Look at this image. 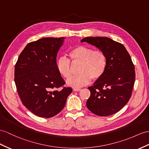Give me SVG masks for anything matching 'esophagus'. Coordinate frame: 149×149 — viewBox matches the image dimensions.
Instances as JSON below:
<instances>
[{"mask_svg":"<svg viewBox=\"0 0 149 149\" xmlns=\"http://www.w3.org/2000/svg\"><path fill=\"white\" fill-rule=\"evenodd\" d=\"M81 89L80 88H73V91H74V92H78V91H79V90H80Z\"/></svg>","mask_w":149,"mask_h":149,"instance_id":"1","label":"esophagus"}]
</instances>
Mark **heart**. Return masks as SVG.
Masks as SVG:
<instances>
[{"label":"heart","mask_w":149,"mask_h":149,"mask_svg":"<svg viewBox=\"0 0 149 149\" xmlns=\"http://www.w3.org/2000/svg\"><path fill=\"white\" fill-rule=\"evenodd\" d=\"M72 63L81 62L78 72L80 73L71 75L70 61L65 57H61L56 61L58 72L65 78H69L66 83L68 86L78 88L88 84L91 80H97L102 77L107 67V57L102 50H93L92 48L78 46L69 53Z\"/></svg>","instance_id":"heart-1"}]
</instances>
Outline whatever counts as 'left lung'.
Here are the masks:
<instances>
[{
    "label": "left lung",
    "instance_id": "8db88e82",
    "mask_svg": "<svg viewBox=\"0 0 149 149\" xmlns=\"http://www.w3.org/2000/svg\"><path fill=\"white\" fill-rule=\"evenodd\" d=\"M81 42H86L102 50L107 61L102 77L88 87L91 94L86 107L100 116L116 113L132 96L135 71L131 57L124 45L108 37H86Z\"/></svg>",
    "mask_w": 149,
    "mask_h": 149
}]
</instances>
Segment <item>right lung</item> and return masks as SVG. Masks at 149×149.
I'll list each match as a JSON object with an SVG mask.
<instances>
[{
    "mask_svg": "<svg viewBox=\"0 0 149 149\" xmlns=\"http://www.w3.org/2000/svg\"><path fill=\"white\" fill-rule=\"evenodd\" d=\"M64 37L43 38L29 43L18 57L14 81L22 103L39 117L49 118L63 110L70 87L56 67V57Z\"/></svg>",
    "mask_w": 149,
    "mask_h": 149,
    "instance_id": "right-lung-1",
    "label": "right lung"
}]
</instances>
